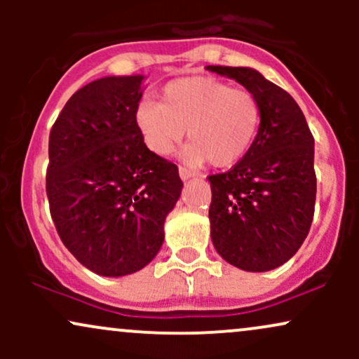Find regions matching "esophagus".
Listing matches in <instances>:
<instances>
[{
  "label": "esophagus",
  "instance_id": "34e87169",
  "mask_svg": "<svg viewBox=\"0 0 359 359\" xmlns=\"http://www.w3.org/2000/svg\"><path fill=\"white\" fill-rule=\"evenodd\" d=\"M179 175L182 180H189V179H194V177H197V174H194V172L187 170V168L184 167H179Z\"/></svg>",
  "mask_w": 359,
  "mask_h": 359
}]
</instances>
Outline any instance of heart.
<instances>
[{
	"label": "heart",
	"instance_id": "heart-1",
	"mask_svg": "<svg viewBox=\"0 0 359 359\" xmlns=\"http://www.w3.org/2000/svg\"><path fill=\"white\" fill-rule=\"evenodd\" d=\"M262 109L258 97L246 88L208 76L170 81L160 93V102H140L135 121L147 147L168 155L184 140L189 145L182 160L189 165L231 167L248 154L258 133Z\"/></svg>",
	"mask_w": 359,
	"mask_h": 359
}]
</instances>
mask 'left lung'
Segmentation results:
<instances>
[{
	"instance_id": "left-lung-1",
	"label": "left lung",
	"mask_w": 359,
	"mask_h": 359,
	"mask_svg": "<svg viewBox=\"0 0 359 359\" xmlns=\"http://www.w3.org/2000/svg\"><path fill=\"white\" fill-rule=\"evenodd\" d=\"M205 69L250 89L262 109L248 154L231 170L208 177L212 245L236 269H278L302 246L314 217V138L294 97L258 71Z\"/></svg>"
}]
</instances>
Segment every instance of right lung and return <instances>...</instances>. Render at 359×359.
I'll list each match as a JSON object with an SVG mask.
<instances>
[{
    "label": "right lung",
    "mask_w": 359,
    "mask_h": 359,
    "mask_svg": "<svg viewBox=\"0 0 359 359\" xmlns=\"http://www.w3.org/2000/svg\"><path fill=\"white\" fill-rule=\"evenodd\" d=\"M145 76H108L72 94L48 138L47 196L57 233L102 277L145 269L182 192L179 168L150 151L135 113Z\"/></svg>",
    "instance_id": "1"
}]
</instances>
